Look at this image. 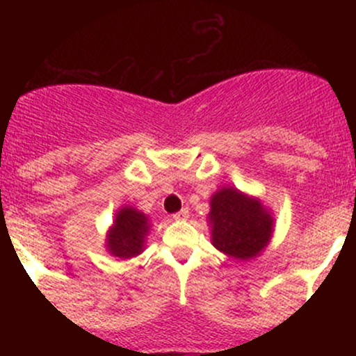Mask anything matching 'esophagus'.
<instances>
[{"mask_svg": "<svg viewBox=\"0 0 356 356\" xmlns=\"http://www.w3.org/2000/svg\"><path fill=\"white\" fill-rule=\"evenodd\" d=\"M187 218H189V211H187V209H182V211L175 212V214H174L175 220H186Z\"/></svg>", "mask_w": 356, "mask_h": 356, "instance_id": "34e87169", "label": "esophagus"}]
</instances>
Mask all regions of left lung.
<instances>
[{
  "instance_id": "8db88e82",
  "label": "left lung",
  "mask_w": 356,
  "mask_h": 356,
  "mask_svg": "<svg viewBox=\"0 0 356 356\" xmlns=\"http://www.w3.org/2000/svg\"><path fill=\"white\" fill-rule=\"evenodd\" d=\"M209 206L207 222L216 249L238 261L254 259L266 249L275 218L259 197L227 186L211 195Z\"/></svg>"
}]
</instances>
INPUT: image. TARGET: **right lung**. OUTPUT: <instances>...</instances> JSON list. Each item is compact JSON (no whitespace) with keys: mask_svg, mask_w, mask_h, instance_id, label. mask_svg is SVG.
I'll return each mask as SVG.
<instances>
[{"mask_svg":"<svg viewBox=\"0 0 356 356\" xmlns=\"http://www.w3.org/2000/svg\"><path fill=\"white\" fill-rule=\"evenodd\" d=\"M150 219L137 207H118L112 226L105 236V249L118 259H130L144 252L147 236L150 231Z\"/></svg>","mask_w":356,"mask_h":356,"instance_id":"right-lung-1","label":"right lung"}]
</instances>
